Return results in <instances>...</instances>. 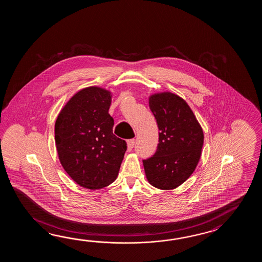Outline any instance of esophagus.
<instances>
[{
  "mask_svg": "<svg viewBox=\"0 0 262 262\" xmlns=\"http://www.w3.org/2000/svg\"><path fill=\"white\" fill-rule=\"evenodd\" d=\"M134 146H135V139H129L127 140V149L128 150H131L134 148Z\"/></svg>",
  "mask_w": 262,
  "mask_h": 262,
  "instance_id": "1",
  "label": "esophagus"
}]
</instances>
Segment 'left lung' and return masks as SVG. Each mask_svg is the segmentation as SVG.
Wrapping results in <instances>:
<instances>
[{"instance_id": "obj_1", "label": "left lung", "mask_w": 262, "mask_h": 262, "mask_svg": "<svg viewBox=\"0 0 262 262\" xmlns=\"http://www.w3.org/2000/svg\"><path fill=\"white\" fill-rule=\"evenodd\" d=\"M149 106L159 129L154 156L143 160L148 182L158 189L171 190L194 172L201 156L204 134L186 101L170 92L150 95Z\"/></svg>"}]
</instances>
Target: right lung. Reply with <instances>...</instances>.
Wrapping results in <instances>:
<instances>
[{"label": "right lung", "mask_w": 262, "mask_h": 262, "mask_svg": "<svg viewBox=\"0 0 262 262\" xmlns=\"http://www.w3.org/2000/svg\"><path fill=\"white\" fill-rule=\"evenodd\" d=\"M112 97L108 90L84 88L73 95L56 120L59 160L73 181L87 189L113 183L126 150V142L112 132Z\"/></svg>", "instance_id": "add662e5"}]
</instances>
